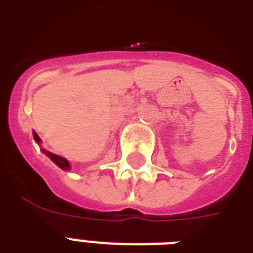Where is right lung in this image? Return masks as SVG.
<instances>
[{"instance_id":"right-lung-1","label":"right lung","mask_w":253,"mask_h":253,"mask_svg":"<svg viewBox=\"0 0 253 253\" xmlns=\"http://www.w3.org/2000/svg\"><path fill=\"white\" fill-rule=\"evenodd\" d=\"M33 134H34V139H35V142L39 144V143H41V138L38 136V134L35 132V131H34ZM42 151H43V154L47 155V156H48V158L51 159V160H52V162L55 163V164H56L59 168L64 169V170H71V166H69V162L67 160V159L61 158V156H57V155H55V154H51V152H48V151H45V150H42Z\"/></svg>"}]
</instances>
